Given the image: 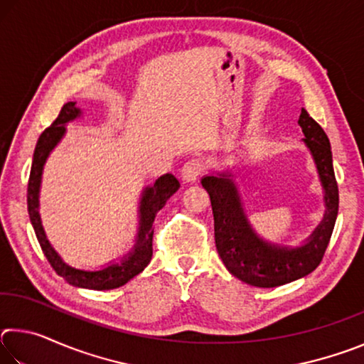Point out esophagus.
Wrapping results in <instances>:
<instances>
[{
  "label": "esophagus",
  "mask_w": 364,
  "mask_h": 364,
  "mask_svg": "<svg viewBox=\"0 0 364 364\" xmlns=\"http://www.w3.org/2000/svg\"><path fill=\"white\" fill-rule=\"evenodd\" d=\"M204 171V162L200 159H191L181 168V178L186 183H194Z\"/></svg>",
  "instance_id": "34e87169"
}]
</instances>
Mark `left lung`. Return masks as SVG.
I'll use <instances>...</instances> for the list:
<instances>
[{
    "mask_svg": "<svg viewBox=\"0 0 364 364\" xmlns=\"http://www.w3.org/2000/svg\"><path fill=\"white\" fill-rule=\"evenodd\" d=\"M299 125L305 144L315 159L324 188L326 213L308 242L295 249L262 241L245 218L241 199L226 173L202 178V186L210 196L215 220V244L225 267L236 278L255 287H278L310 274L321 263L328 249L338 212V188L332 167L328 134L319 123L301 109Z\"/></svg>",
    "mask_w": 364,
    "mask_h": 364,
    "instance_id": "left-lung-1",
    "label": "left lung"
}]
</instances>
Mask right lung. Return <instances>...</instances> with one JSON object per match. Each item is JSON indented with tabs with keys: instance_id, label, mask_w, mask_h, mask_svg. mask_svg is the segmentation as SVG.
<instances>
[{
	"instance_id": "1",
	"label": "right lung",
	"mask_w": 364,
	"mask_h": 364,
	"mask_svg": "<svg viewBox=\"0 0 364 364\" xmlns=\"http://www.w3.org/2000/svg\"><path fill=\"white\" fill-rule=\"evenodd\" d=\"M80 114L82 112H80L78 107H75V102L64 104L58 119L51 123V127H48L46 130L40 134L38 143H36L33 152V162L32 168H30V178L27 186L28 215L30 221H32L33 225L36 239H38V242L41 245L43 254H45L49 264H51L53 269L56 271L59 276H63V278L72 286L93 289V291H109V289H115L127 284L128 281L139 274L141 271L149 264L152 258V223L154 220H156L157 212L165 205V202L170 199V196H173L178 188H180V181H178L171 173H167L160 176L159 180L154 183V186L144 189L139 207V231L136 244H134L130 254L123 257L122 262L109 264V267L100 271L75 269L69 267V264H65L56 254V250L51 247V244H49L45 236V231H43L38 213V193L43 165H45L49 152L54 149V146H56L60 138L64 136L65 123L77 119Z\"/></svg>"
}]
</instances>
